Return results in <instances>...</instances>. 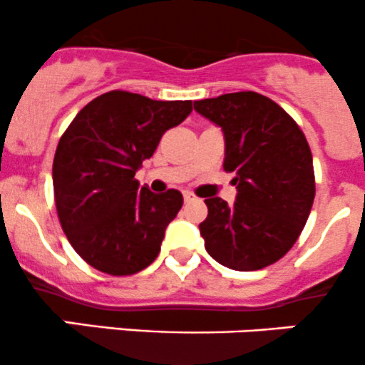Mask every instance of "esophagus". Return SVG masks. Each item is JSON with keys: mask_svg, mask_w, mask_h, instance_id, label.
<instances>
[{"mask_svg": "<svg viewBox=\"0 0 365 365\" xmlns=\"http://www.w3.org/2000/svg\"><path fill=\"white\" fill-rule=\"evenodd\" d=\"M182 197H184V202H186V203H191V202H195V200H197V197H195L193 193H190V191H184Z\"/></svg>", "mask_w": 365, "mask_h": 365, "instance_id": "obj_1", "label": "esophagus"}]
</instances>
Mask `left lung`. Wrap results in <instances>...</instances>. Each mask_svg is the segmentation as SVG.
<instances>
[{
    "label": "left lung",
    "instance_id": "left-lung-1",
    "mask_svg": "<svg viewBox=\"0 0 365 365\" xmlns=\"http://www.w3.org/2000/svg\"><path fill=\"white\" fill-rule=\"evenodd\" d=\"M195 111L221 127L225 167L235 172L237 202L205 200L200 222L205 249L219 264L254 272L277 262L303 231L315 198L313 158L303 130L256 92L195 101Z\"/></svg>",
    "mask_w": 365,
    "mask_h": 365
}]
</instances>
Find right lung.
<instances>
[{"label": "right lung", "mask_w": 365, "mask_h": 365, "mask_svg": "<svg viewBox=\"0 0 365 365\" xmlns=\"http://www.w3.org/2000/svg\"><path fill=\"white\" fill-rule=\"evenodd\" d=\"M191 101H153L113 90L85 106L58 140L52 179L58 221L83 261L113 277L156 259L182 195H156L134 178Z\"/></svg>", "instance_id": "add662e5"}]
</instances>
